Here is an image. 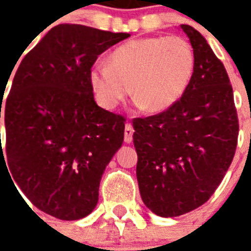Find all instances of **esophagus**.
Here are the masks:
<instances>
[{
  "instance_id": "34e87169",
  "label": "esophagus",
  "mask_w": 251,
  "mask_h": 251,
  "mask_svg": "<svg viewBox=\"0 0 251 251\" xmlns=\"http://www.w3.org/2000/svg\"><path fill=\"white\" fill-rule=\"evenodd\" d=\"M133 133H134V129L130 124H126L125 126V142L126 144H130L133 141Z\"/></svg>"
}]
</instances>
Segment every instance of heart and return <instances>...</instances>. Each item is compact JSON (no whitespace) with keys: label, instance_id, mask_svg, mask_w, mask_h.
I'll use <instances>...</instances> for the list:
<instances>
[{"label":"heart","instance_id":"heart-1","mask_svg":"<svg viewBox=\"0 0 251 251\" xmlns=\"http://www.w3.org/2000/svg\"><path fill=\"white\" fill-rule=\"evenodd\" d=\"M194 48L180 36L130 40L110 55L109 66L97 64L88 80L99 106L114 110L131 93L149 113H163L183 98L194 77Z\"/></svg>","mask_w":251,"mask_h":251}]
</instances>
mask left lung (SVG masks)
Returning a JSON list of instances; mask_svg holds the SVG:
<instances>
[{
  "label": "left lung",
  "mask_w": 251,
  "mask_h": 251,
  "mask_svg": "<svg viewBox=\"0 0 251 251\" xmlns=\"http://www.w3.org/2000/svg\"><path fill=\"white\" fill-rule=\"evenodd\" d=\"M181 29L196 59L187 93L167 111L131 121L140 194L164 218L187 214L210 199L234 158L239 131L223 63L195 28Z\"/></svg>",
  "instance_id": "1"
}]
</instances>
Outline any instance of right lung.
I'll list each match as a JSON object with an SVG mask.
<instances>
[{"label":"right lung","mask_w":251,"mask_h":251,"mask_svg":"<svg viewBox=\"0 0 251 251\" xmlns=\"http://www.w3.org/2000/svg\"><path fill=\"white\" fill-rule=\"evenodd\" d=\"M129 36L53 26L21 60L3 107L1 100L6 136L0 160L6 158L14 181L46 214L76 221L98 203L99 183L124 142L126 120L95 103L88 74L102 52Z\"/></svg>","instance_id":"1"}]
</instances>
